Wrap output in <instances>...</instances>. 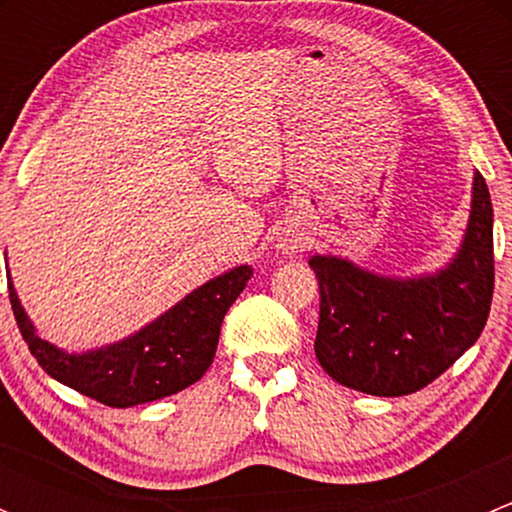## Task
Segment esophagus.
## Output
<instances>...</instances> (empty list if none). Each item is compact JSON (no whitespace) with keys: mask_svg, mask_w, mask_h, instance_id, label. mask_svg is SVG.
Here are the masks:
<instances>
[{"mask_svg":"<svg viewBox=\"0 0 512 512\" xmlns=\"http://www.w3.org/2000/svg\"><path fill=\"white\" fill-rule=\"evenodd\" d=\"M280 247H282V250H297V247H302V242H299L297 240V237H287V240H282L280 242Z\"/></svg>","mask_w":512,"mask_h":512,"instance_id":"1","label":"esophagus"}]
</instances>
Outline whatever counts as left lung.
<instances>
[{"label":"left lung","mask_w":512,"mask_h":512,"mask_svg":"<svg viewBox=\"0 0 512 512\" xmlns=\"http://www.w3.org/2000/svg\"><path fill=\"white\" fill-rule=\"evenodd\" d=\"M319 282L322 369L354 391L406 396L431 384L478 342L493 299V205L473 173L461 247L433 275L381 277L334 255L309 260Z\"/></svg>","instance_id":"left-lung-1"}]
</instances>
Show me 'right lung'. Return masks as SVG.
Wrapping results in <instances>:
<instances>
[{"label":"right lung","mask_w":512,"mask_h":512,"mask_svg":"<svg viewBox=\"0 0 512 512\" xmlns=\"http://www.w3.org/2000/svg\"><path fill=\"white\" fill-rule=\"evenodd\" d=\"M250 277V265L235 267L193 289L131 337L84 354L64 352L36 334L12 280L9 302L29 352L51 379L103 406L128 409L178 394L208 371L227 309L240 297Z\"/></svg>","instance_id":"add662e5"}]
</instances>
